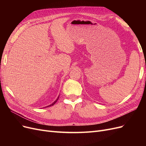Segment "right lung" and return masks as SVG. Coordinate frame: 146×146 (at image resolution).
Masks as SVG:
<instances>
[{
    "instance_id": "1",
    "label": "right lung",
    "mask_w": 146,
    "mask_h": 146,
    "mask_svg": "<svg viewBox=\"0 0 146 146\" xmlns=\"http://www.w3.org/2000/svg\"><path fill=\"white\" fill-rule=\"evenodd\" d=\"M59 96H58V98H57L56 99V100L54 102H53L52 104H50V105H48V106H47V107H50V106H52V105H54L56 102H57V100H58V98H59Z\"/></svg>"
}]
</instances>
